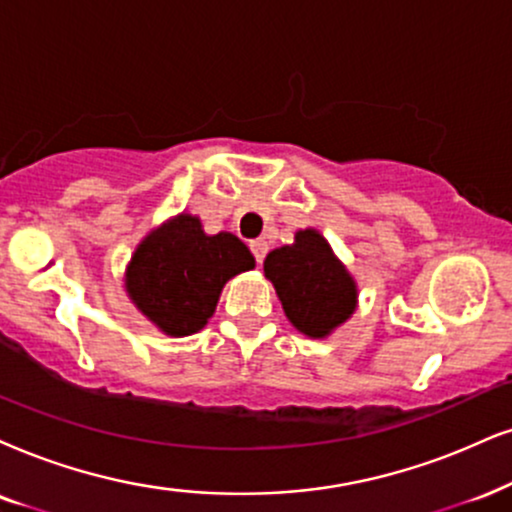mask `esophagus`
<instances>
[{
    "label": "esophagus",
    "mask_w": 512,
    "mask_h": 512,
    "mask_svg": "<svg viewBox=\"0 0 512 512\" xmlns=\"http://www.w3.org/2000/svg\"><path fill=\"white\" fill-rule=\"evenodd\" d=\"M250 250H252V255H255V262L262 264L264 257H267L269 245H267V241H264V238H257V241H250Z\"/></svg>",
    "instance_id": "34e87169"
}]
</instances>
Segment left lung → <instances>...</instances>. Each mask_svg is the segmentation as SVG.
Returning a JSON list of instances; mask_svg holds the SVG:
<instances>
[{
	"label": "left lung",
	"instance_id": "obj_1",
	"mask_svg": "<svg viewBox=\"0 0 512 512\" xmlns=\"http://www.w3.org/2000/svg\"><path fill=\"white\" fill-rule=\"evenodd\" d=\"M264 276L288 321L307 338H326L357 309V283L316 229L297 231L293 245L271 250Z\"/></svg>",
	"mask_w": 512,
	"mask_h": 512
}]
</instances>
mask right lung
Listing matches in <instances>:
<instances>
[{
	"label": "right lung",
	"instance_id": "add662e5",
	"mask_svg": "<svg viewBox=\"0 0 512 512\" xmlns=\"http://www.w3.org/2000/svg\"><path fill=\"white\" fill-rule=\"evenodd\" d=\"M255 267L241 238L219 231L208 236L198 217L181 215L153 229L125 271L134 307L165 335L198 333L215 314L224 283Z\"/></svg>",
	"mask_w": 512,
	"mask_h": 512
}]
</instances>
